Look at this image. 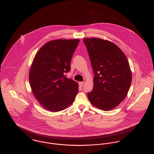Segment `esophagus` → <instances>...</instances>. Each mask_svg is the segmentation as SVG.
I'll return each instance as SVG.
<instances>
[{
	"mask_svg": "<svg viewBox=\"0 0 154 154\" xmlns=\"http://www.w3.org/2000/svg\"><path fill=\"white\" fill-rule=\"evenodd\" d=\"M79 86H80L81 87H82V86H84V84H85V82H79Z\"/></svg>",
	"mask_w": 154,
	"mask_h": 154,
	"instance_id": "34e87169",
	"label": "esophagus"
}]
</instances>
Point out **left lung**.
Masks as SVG:
<instances>
[{"label": "left lung", "instance_id": "1", "mask_svg": "<svg viewBox=\"0 0 154 154\" xmlns=\"http://www.w3.org/2000/svg\"><path fill=\"white\" fill-rule=\"evenodd\" d=\"M92 69L94 87L87 95L91 103L102 111H110L128 94L132 72L127 57L113 42L98 38H85Z\"/></svg>", "mask_w": 154, "mask_h": 154}]
</instances>
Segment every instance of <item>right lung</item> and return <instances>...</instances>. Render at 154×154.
Returning a JSON list of instances; mask_svg holds the SVG:
<instances>
[{
  "mask_svg": "<svg viewBox=\"0 0 154 154\" xmlns=\"http://www.w3.org/2000/svg\"><path fill=\"white\" fill-rule=\"evenodd\" d=\"M79 39H56L44 44L35 56L29 79L32 92L48 111L69 107L78 92V84L65 76Z\"/></svg>",
  "mask_w": 154,
  "mask_h": 154,
  "instance_id": "1",
  "label": "right lung"
}]
</instances>
